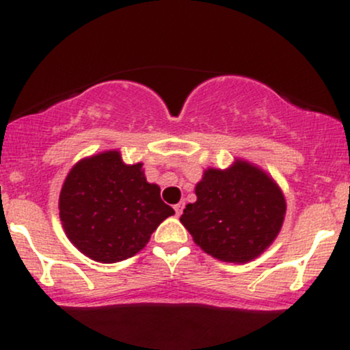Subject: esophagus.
<instances>
[{
  "instance_id": "esophagus-1",
  "label": "esophagus",
  "mask_w": 350,
  "mask_h": 350,
  "mask_svg": "<svg viewBox=\"0 0 350 350\" xmlns=\"http://www.w3.org/2000/svg\"><path fill=\"white\" fill-rule=\"evenodd\" d=\"M183 208H184V202H179V204H176L174 206V211H176V215H180L183 214Z\"/></svg>"
}]
</instances>
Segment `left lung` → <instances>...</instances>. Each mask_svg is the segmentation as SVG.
<instances>
[{
  "label": "left lung",
  "instance_id": "left-lung-1",
  "mask_svg": "<svg viewBox=\"0 0 350 350\" xmlns=\"http://www.w3.org/2000/svg\"><path fill=\"white\" fill-rule=\"evenodd\" d=\"M180 222L194 242L224 262L245 263L278 235L286 202L280 187L258 167L237 161L230 170H207Z\"/></svg>",
  "mask_w": 350,
  "mask_h": 350
}]
</instances>
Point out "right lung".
I'll use <instances>...</instances> for the list:
<instances>
[{"instance_id":"add662e5","label":"right lung","mask_w":350,"mask_h":350,"mask_svg":"<svg viewBox=\"0 0 350 350\" xmlns=\"http://www.w3.org/2000/svg\"><path fill=\"white\" fill-rule=\"evenodd\" d=\"M142 166H126L118 151H107L75 164L67 176L59 198L60 220L70 242L92 260L130 258L174 214Z\"/></svg>"}]
</instances>
